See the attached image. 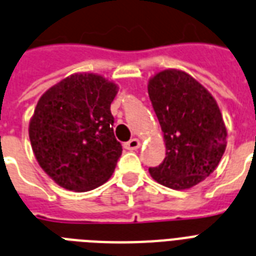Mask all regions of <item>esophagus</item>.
Listing matches in <instances>:
<instances>
[{"instance_id":"obj_1","label":"esophagus","mask_w":256,"mask_h":256,"mask_svg":"<svg viewBox=\"0 0 256 256\" xmlns=\"http://www.w3.org/2000/svg\"><path fill=\"white\" fill-rule=\"evenodd\" d=\"M139 147H140V140L138 138H132L128 142L124 143V148L126 150H136Z\"/></svg>"}]
</instances>
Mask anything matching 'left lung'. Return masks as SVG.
I'll list each match as a JSON object with an SVG mask.
<instances>
[{
  "label": "left lung",
  "mask_w": 256,
  "mask_h": 256,
  "mask_svg": "<svg viewBox=\"0 0 256 256\" xmlns=\"http://www.w3.org/2000/svg\"><path fill=\"white\" fill-rule=\"evenodd\" d=\"M147 89L166 143L163 163L150 168V175L171 189L192 188L213 174L225 152L221 110L209 90L184 70H160Z\"/></svg>",
  "instance_id": "left-lung-1"
}]
</instances>
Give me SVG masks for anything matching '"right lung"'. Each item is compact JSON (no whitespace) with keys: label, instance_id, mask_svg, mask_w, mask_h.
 I'll list each match as a JSON object with an SVG mask.
<instances>
[{"label":"right lung","instance_id":"add662e5","mask_svg":"<svg viewBox=\"0 0 256 256\" xmlns=\"http://www.w3.org/2000/svg\"><path fill=\"white\" fill-rule=\"evenodd\" d=\"M118 85L97 74H74L46 90L28 124L42 170L74 192L102 186L122 154L110 105Z\"/></svg>","mask_w":256,"mask_h":256}]
</instances>
